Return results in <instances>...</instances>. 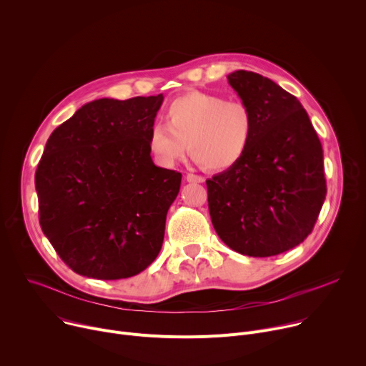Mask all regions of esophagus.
I'll return each mask as SVG.
<instances>
[{
	"instance_id": "34e87169",
	"label": "esophagus",
	"mask_w": 366,
	"mask_h": 366,
	"mask_svg": "<svg viewBox=\"0 0 366 366\" xmlns=\"http://www.w3.org/2000/svg\"><path fill=\"white\" fill-rule=\"evenodd\" d=\"M187 181L188 182H204V178L201 175H195V174H187Z\"/></svg>"
}]
</instances>
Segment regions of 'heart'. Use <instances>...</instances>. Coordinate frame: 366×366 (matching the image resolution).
<instances>
[{"mask_svg":"<svg viewBox=\"0 0 366 366\" xmlns=\"http://www.w3.org/2000/svg\"><path fill=\"white\" fill-rule=\"evenodd\" d=\"M165 122L147 133V147L161 167H174L185 154L210 171H226L247 153L254 136V116L242 99L192 91L165 109Z\"/></svg>","mask_w":366,"mask_h":366,"instance_id":"obj_1","label":"heart"}]
</instances>
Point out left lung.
I'll use <instances>...</instances> for the list:
<instances>
[{"label": "left lung", "instance_id": "1", "mask_svg": "<svg viewBox=\"0 0 366 366\" xmlns=\"http://www.w3.org/2000/svg\"><path fill=\"white\" fill-rule=\"evenodd\" d=\"M254 116L244 158L207 179L208 210L219 237L233 250L268 257L311 233L327 187L323 147L301 102L250 71L227 75Z\"/></svg>", "mask_w": 366, "mask_h": 366}]
</instances>
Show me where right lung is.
Segmentation results:
<instances>
[{
    "instance_id": "add662e5",
    "label": "right lung",
    "mask_w": 366,
    "mask_h": 366,
    "mask_svg": "<svg viewBox=\"0 0 366 366\" xmlns=\"http://www.w3.org/2000/svg\"><path fill=\"white\" fill-rule=\"evenodd\" d=\"M162 101H91L46 143L34 175L40 227L79 275L130 278L161 252L182 178L156 167L147 147Z\"/></svg>"
}]
</instances>
